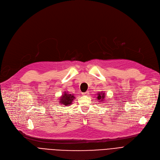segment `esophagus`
I'll return each instance as SVG.
<instances>
[{"label":"esophagus","instance_id":"esophagus-1","mask_svg":"<svg viewBox=\"0 0 160 160\" xmlns=\"http://www.w3.org/2000/svg\"><path fill=\"white\" fill-rule=\"evenodd\" d=\"M89 94V93L88 91H86V92H85V93H82L83 95H88Z\"/></svg>","mask_w":160,"mask_h":160}]
</instances>
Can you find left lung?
Returning <instances> with one entry per match:
<instances>
[{
	"label": "left lung",
	"instance_id": "left-lung-1",
	"mask_svg": "<svg viewBox=\"0 0 160 160\" xmlns=\"http://www.w3.org/2000/svg\"><path fill=\"white\" fill-rule=\"evenodd\" d=\"M97 95H97V99L100 100V101H101L102 102H104V98H105L104 93H102V92H101V93H98Z\"/></svg>",
	"mask_w": 160,
	"mask_h": 160
}]
</instances>
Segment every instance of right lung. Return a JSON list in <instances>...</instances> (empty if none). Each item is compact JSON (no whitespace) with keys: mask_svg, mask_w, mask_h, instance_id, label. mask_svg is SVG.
I'll use <instances>...</instances> for the list:
<instances>
[{"mask_svg":"<svg viewBox=\"0 0 160 160\" xmlns=\"http://www.w3.org/2000/svg\"><path fill=\"white\" fill-rule=\"evenodd\" d=\"M75 98L73 95L69 94L67 92H64L63 95L60 97V99L59 100V103H60L61 105L63 106H69L72 104L73 100Z\"/></svg>","mask_w":160,"mask_h":160,"instance_id":"right-lung-1","label":"right lung"}]
</instances>
